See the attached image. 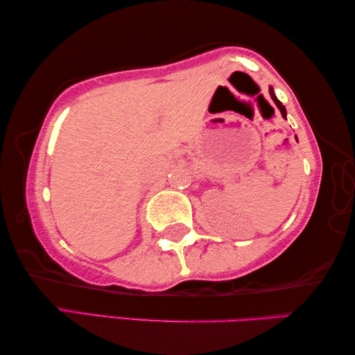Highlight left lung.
<instances>
[{"label":"left lung","mask_w":355,"mask_h":355,"mask_svg":"<svg viewBox=\"0 0 355 355\" xmlns=\"http://www.w3.org/2000/svg\"><path fill=\"white\" fill-rule=\"evenodd\" d=\"M269 92H270V96H272V101H274L275 103H277V107H278V110H280V112H282V114H283V118H286V110H284V107L282 105V103H280V101H278V98L275 97V94H274V89H269Z\"/></svg>","instance_id":"1"}]
</instances>
